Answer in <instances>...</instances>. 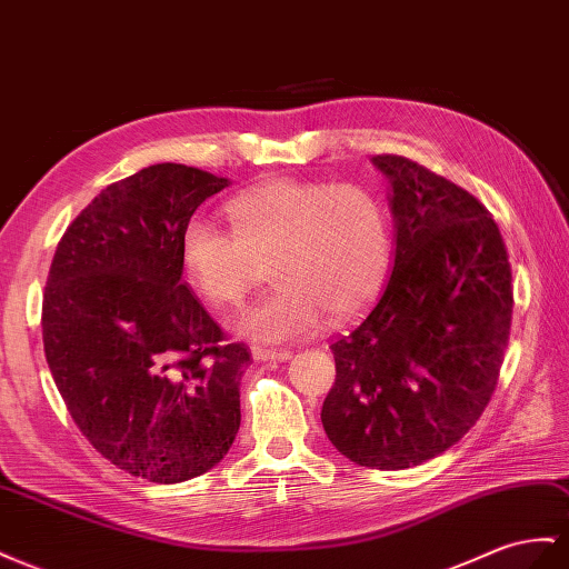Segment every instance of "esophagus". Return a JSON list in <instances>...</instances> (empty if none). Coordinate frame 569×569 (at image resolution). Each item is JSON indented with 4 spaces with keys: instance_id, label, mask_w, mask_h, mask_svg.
<instances>
[{
    "instance_id": "34e87169",
    "label": "esophagus",
    "mask_w": 569,
    "mask_h": 569,
    "mask_svg": "<svg viewBox=\"0 0 569 569\" xmlns=\"http://www.w3.org/2000/svg\"><path fill=\"white\" fill-rule=\"evenodd\" d=\"M251 355L256 361H289L291 351H278V349H263V347H253Z\"/></svg>"
}]
</instances>
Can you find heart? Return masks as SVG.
<instances>
[{"label": "heart", "mask_w": 569, "mask_h": 569, "mask_svg": "<svg viewBox=\"0 0 569 569\" xmlns=\"http://www.w3.org/2000/svg\"><path fill=\"white\" fill-rule=\"evenodd\" d=\"M232 232L191 218L181 266L212 309L247 297L256 263L270 260L274 289L243 311L234 330L282 345L313 335L322 316H355L376 297L392 260V224L380 198L359 183L280 179L227 203Z\"/></svg>", "instance_id": "obj_1"}]
</instances>
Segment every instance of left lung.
I'll list each match as a JSON object with an SVG mask.
<instances>
[{"mask_svg":"<svg viewBox=\"0 0 569 569\" xmlns=\"http://www.w3.org/2000/svg\"><path fill=\"white\" fill-rule=\"evenodd\" d=\"M390 181L395 260L359 326L337 337V378L320 421L359 467H419L479 421L496 390L512 322V272L500 229L471 193L399 156Z\"/></svg>","mask_w":569,"mask_h":569,"instance_id":"left-lung-1","label":"left lung"}]
</instances>
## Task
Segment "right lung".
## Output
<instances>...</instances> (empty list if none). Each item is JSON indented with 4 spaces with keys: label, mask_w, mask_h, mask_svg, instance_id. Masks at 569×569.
<instances>
[{
    "label": "right lung",
    "mask_w": 569,
    "mask_h": 569,
    "mask_svg": "<svg viewBox=\"0 0 569 569\" xmlns=\"http://www.w3.org/2000/svg\"><path fill=\"white\" fill-rule=\"evenodd\" d=\"M229 179L162 162L102 189L61 237L42 297L57 390L90 445L131 476L212 469L241 423L251 363L181 280V232Z\"/></svg>",
    "instance_id": "1"
}]
</instances>
